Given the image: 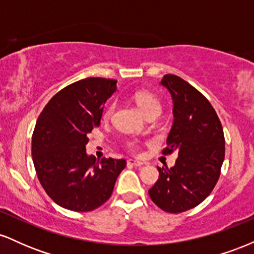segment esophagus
<instances>
[{
	"mask_svg": "<svg viewBox=\"0 0 254 254\" xmlns=\"http://www.w3.org/2000/svg\"><path fill=\"white\" fill-rule=\"evenodd\" d=\"M142 165H143V162L137 161V160H132V159L127 160V166H133V167H141Z\"/></svg>",
	"mask_w": 254,
	"mask_h": 254,
	"instance_id": "1",
	"label": "esophagus"
}]
</instances>
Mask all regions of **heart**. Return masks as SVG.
Instances as JSON below:
<instances>
[{"instance_id": "1", "label": "heart", "mask_w": 254, "mask_h": 254, "mask_svg": "<svg viewBox=\"0 0 254 254\" xmlns=\"http://www.w3.org/2000/svg\"><path fill=\"white\" fill-rule=\"evenodd\" d=\"M133 99H135V103L137 104V106L139 107V110H141L147 117H150V116H159L160 112H161V104H160L159 99H157L153 93L148 92V90H138V92H136L135 95H133ZM113 112H115V104L107 105V107L104 110L103 113L104 119H110L112 117ZM127 148L132 151L138 150V142H127Z\"/></svg>"}]
</instances>
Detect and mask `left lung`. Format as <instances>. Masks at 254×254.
<instances>
[{"label":"left lung","mask_w":254,"mask_h":254,"mask_svg":"<svg viewBox=\"0 0 254 254\" xmlns=\"http://www.w3.org/2000/svg\"><path fill=\"white\" fill-rule=\"evenodd\" d=\"M161 84L173 99L174 121L162 154L178 153L172 168L157 167L149 196L160 209L179 214L194 208L214 190L224 160V135L216 111L199 90L177 75Z\"/></svg>","instance_id":"obj_1"}]
</instances>
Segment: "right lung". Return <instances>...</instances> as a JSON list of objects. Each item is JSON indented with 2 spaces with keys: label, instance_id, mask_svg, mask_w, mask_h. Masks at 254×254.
<instances>
[{
  "label": "right lung",
  "instance_id": "1",
  "mask_svg": "<svg viewBox=\"0 0 254 254\" xmlns=\"http://www.w3.org/2000/svg\"><path fill=\"white\" fill-rule=\"evenodd\" d=\"M117 81L88 77L64 87L46 104L32 135L37 177L49 197L62 208L87 212L112 194L127 166L124 159L87 155L88 133L100 125L106 100Z\"/></svg>",
  "mask_w": 254,
  "mask_h": 254
}]
</instances>
